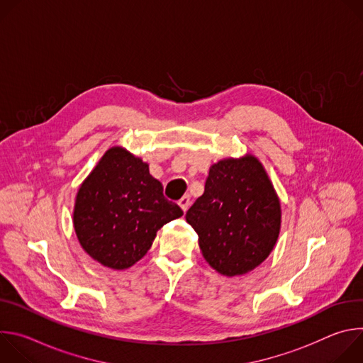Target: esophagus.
I'll use <instances>...</instances> for the list:
<instances>
[{
  "label": "esophagus",
  "mask_w": 363,
  "mask_h": 363,
  "mask_svg": "<svg viewBox=\"0 0 363 363\" xmlns=\"http://www.w3.org/2000/svg\"><path fill=\"white\" fill-rule=\"evenodd\" d=\"M179 206L181 208L184 210V211H186L188 208H189V205H191V198H189V195H184L181 199H179Z\"/></svg>",
  "instance_id": "1"
}]
</instances>
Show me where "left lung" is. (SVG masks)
I'll return each instance as SVG.
<instances>
[{"mask_svg":"<svg viewBox=\"0 0 363 363\" xmlns=\"http://www.w3.org/2000/svg\"><path fill=\"white\" fill-rule=\"evenodd\" d=\"M202 255L223 276L245 274L273 251L281 210L274 186L252 155L214 164L203 194L188 210Z\"/></svg>","mask_w":363,"mask_h":363,"instance_id":"obj_1","label":"left lung"}]
</instances>
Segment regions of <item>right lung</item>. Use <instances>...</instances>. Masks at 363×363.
I'll return each mask as SVG.
<instances>
[{
  "label": "right lung",
  "mask_w": 363,
  "mask_h": 363,
  "mask_svg": "<svg viewBox=\"0 0 363 363\" xmlns=\"http://www.w3.org/2000/svg\"><path fill=\"white\" fill-rule=\"evenodd\" d=\"M162 191L140 158L121 146L106 150L76 195L73 224L83 250L105 267H132L158 230L184 214Z\"/></svg>",
  "instance_id": "1"
}]
</instances>
